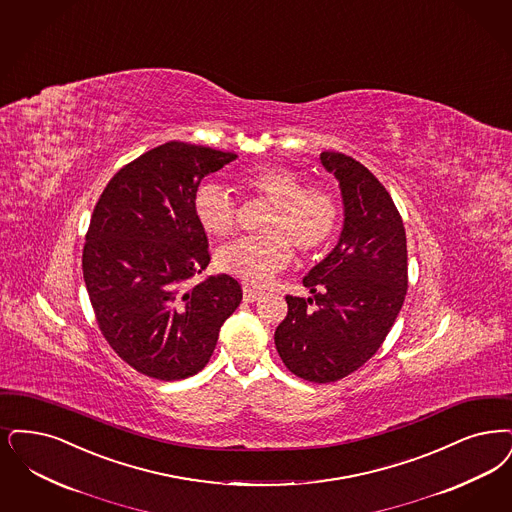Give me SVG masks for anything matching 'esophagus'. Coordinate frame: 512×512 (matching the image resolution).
<instances>
[{
  "label": "esophagus",
  "instance_id": "obj_1",
  "mask_svg": "<svg viewBox=\"0 0 512 512\" xmlns=\"http://www.w3.org/2000/svg\"><path fill=\"white\" fill-rule=\"evenodd\" d=\"M261 295H263V293H261L259 289H253V287L244 286V301H246V303H253V301H257Z\"/></svg>",
  "mask_w": 512,
  "mask_h": 512
}]
</instances>
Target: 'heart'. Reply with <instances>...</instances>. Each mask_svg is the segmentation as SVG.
<instances>
[{
    "instance_id": "heart-1",
    "label": "heart",
    "mask_w": 512,
    "mask_h": 512,
    "mask_svg": "<svg viewBox=\"0 0 512 512\" xmlns=\"http://www.w3.org/2000/svg\"><path fill=\"white\" fill-rule=\"evenodd\" d=\"M238 186L270 204L263 238H240L217 251V268L251 286H265L293 259V247L310 255L328 244L339 225V202L320 184H305L301 173L280 164L257 165L238 175ZM192 209L205 234L226 238L236 230L238 209L228 190L204 183Z\"/></svg>"
}]
</instances>
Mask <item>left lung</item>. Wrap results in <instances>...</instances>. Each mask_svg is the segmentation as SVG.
Returning <instances> with one entry per match:
<instances>
[{
	"label": "left lung",
	"instance_id": "1",
	"mask_svg": "<svg viewBox=\"0 0 512 512\" xmlns=\"http://www.w3.org/2000/svg\"><path fill=\"white\" fill-rule=\"evenodd\" d=\"M320 160L341 184L345 225L339 244L303 278L312 297L287 295L274 343L297 377L335 383L389 335L408 291V246L396 205L368 167L341 152Z\"/></svg>",
	"mask_w": 512,
	"mask_h": 512
}]
</instances>
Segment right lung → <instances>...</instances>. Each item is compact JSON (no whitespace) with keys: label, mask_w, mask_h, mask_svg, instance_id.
<instances>
[{"label":"right lung","mask_w":512,"mask_h":512,"mask_svg":"<svg viewBox=\"0 0 512 512\" xmlns=\"http://www.w3.org/2000/svg\"><path fill=\"white\" fill-rule=\"evenodd\" d=\"M236 158L179 141L156 146L123 165L93 209L82 255L89 301L108 345L146 377L202 371L242 301L228 274L190 286L211 259L194 192Z\"/></svg>","instance_id":"add662e5"}]
</instances>
